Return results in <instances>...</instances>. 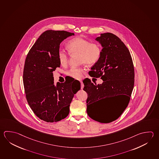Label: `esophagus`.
<instances>
[{"label": "esophagus", "mask_w": 159, "mask_h": 159, "mask_svg": "<svg viewBox=\"0 0 159 159\" xmlns=\"http://www.w3.org/2000/svg\"><path fill=\"white\" fill-rule=\"evenodd\" d=\"M80 83H81V89H83V88H84V84H83V83L82 81H80Z\"/></svg>", "instance_id": "esophagus-1"}]
</instances>
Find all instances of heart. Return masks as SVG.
Segmentation results:
<instances>
[{"instance_id":"b5f03b06","label":"heart","mask_w":159,"mask_h":159,"mask_svg":"<svg viewBox=\"0 0 159 159\" xmlns=\"http://www.w3.org/2000/svg\"><path fill=\"white\" fill-rule=\"evenodd\" d=\"M69 52L71 54H80V60L82 63L88 66L96 64L100 59L102 53L101 47L97 43L91 42L81 38H75L70 40L67 43ZM58 58L62 66L67 65L69 60V55L66 51L62 49L58 51ZM84 69L81 67H72L69 70L68 75L76 79L82 78Z\"/></svg>"}]
</instances>
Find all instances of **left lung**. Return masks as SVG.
<instances>
[{
    "instance_id": "1",
    "label": "left lung",
    "mask_w": 159,
    "mask_h": 159,
    "mask_svg": "<svg viewBox=\"0 0 159 159\" xmlns=\"http://www.w3.org/2000/svg\"><path fill=\"white\" fill-rule=\"evenodd\" d=\"M95 40L102 46V53L89 74L101 77L103 83L94 84L89 79L83 81L88 94L87 114L99 123H111L120 117L128 105L134 87V69L128 49L117 36L106 33ZM110 96H120L121 105L110 112H103L99 101Z\"/></svg>"
}]
</instances>
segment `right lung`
Segmentation results:
<instances>
[{
    "label": "right lung",
    "instance_id": "right-lung-1",
    "mask_svg": "<svg viewBox=\"0 0 159 159\" xmlns=\"http://www.w3.org/2000/svg\"><path fill=\"white\" fill-rule=\"evenodd\" d=\"M74 34L47 30L30 49L25 60L23 82L27 102L36 116L48 123L68 116L74 94L80 83L71 80L54 84L53 72L60 67L58 51L63 40Z\"/></svg>",
    "mask_w": 159,
    "mask_h": 159
}]
</instances>
